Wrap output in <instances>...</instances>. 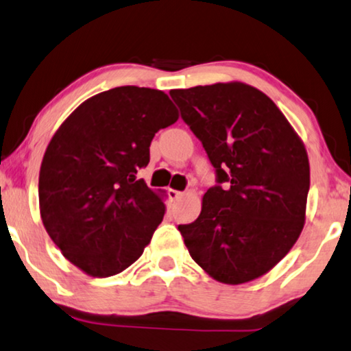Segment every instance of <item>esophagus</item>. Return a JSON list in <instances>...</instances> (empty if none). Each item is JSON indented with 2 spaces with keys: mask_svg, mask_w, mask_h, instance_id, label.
Listing matches in <instances>:
<instances>
[{
  "mask_svg": "<svg viewBox=\"0 0 351 351\" xmlns=\"http://www.w3.org/2000/svg\"><path fill=\"white\" fill-rule=\"evenodd\" d=\"M181 195H183V193L181 191H176V189H168V197H170L171 200H178Z\"/></svg>",
  "mask_w": 351,
  "mask_h": 351,
  "instance_id": "1",
  "label": "esophagus"
}]
</instances>
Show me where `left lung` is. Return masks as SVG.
Listing matches in <instances>:
<instances>
[{
    "label": "left lung",
    "mask_w": 351,
    "mask_h": 351,
    "mask_svg": "<svg viewBox=\"0 0 351 351\" xmlns=\"http://www.w3.org/2000/svg\"><path fill=\"white\" fill-rule=\"evenodd\" d=\"M170 96L217 175L199 218L178 226L184 244L217 281H254L287 255L303 230L310 189L305 146L254 86L215 83Z\"/></svg>",
    "instance_id": "obj_1"
}]
</instances>
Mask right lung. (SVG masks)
<instances>
[{
	"label": "right lung",
	"mask_w": 351,
	"mask_h": 351,
	"mask_svg": "<svg viewBox=\"0 0 351 351\" xmlns=\"http://www.w3.org/2000/svg\"><path fill=\"white\" fill-rule=\"evenodd\" d=\"M178 120L163 91L119 86L72 112L40 168V213L70 263L95 278L121 273L143 255L165 215L138 180L158 130Z\"/></svg>",
	"instance_id": "obj_1"
}]
</instances>
